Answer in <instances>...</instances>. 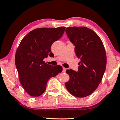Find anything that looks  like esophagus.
Masks as SVG:
<instances>
[{"label": "esophagus", "instance_id": "34e87169", "mask_svg": "<svg viewBox=\"0 0 120 120\" xmlns=\"http://www.w3.org/2000/svg\"><path fill=\"white\" fill-rule=\"evenodd\" d=\"M66 68H65V67H62V72H64V73H65L66 72Z\"/></svg>", "mask_w": 120, "mask_h": 120}]
</instances>
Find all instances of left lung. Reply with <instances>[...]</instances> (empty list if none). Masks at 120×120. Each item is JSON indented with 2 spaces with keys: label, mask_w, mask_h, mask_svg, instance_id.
Segmentation results:
<instances>
[{
  "label": "left lung",
  "mask_w": 120,
  "mask_h": 120,
  "mask_svg": "<svg viewBox=\"0 0 120 120\" xmlns=\"http://www.w3.org/2000/svg\"><path fill=\"white\" fill-rule=\"evenodd\" d=\"M66 32L81 61L77 72L66 70L70 79L65 86L74 96L86 97L97 88L104 75L107 65L105 48L97 34L86 27H68Z\"/></svg>",
  "instance_id": "left-lung-1"
}]
</instances>
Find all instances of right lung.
<instances>
[{
	"label": "right lung",
	"mask_w": 120,
	"mask_h": 120,
	"mask_svg": "<svg viewBox=\"0 0 120 120\" xmlns=\"http://www.w3.org/2000/svg\"><path fill=\"white\" fill-rule=\"evenodd\" d=\"M66 27L37 28L22 40L16 52L15 64L22 86L29 95L38 97L45 91L48 80L62 71L43 59L53 54L50 47L61 38Z\"/></svg>",
	"instance_id": "1"
}]
</instances>
